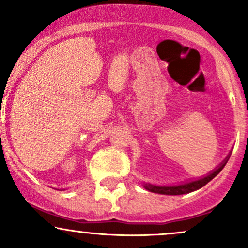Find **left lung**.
Returning <instances> with one entry per match:
<instances>
[{
	"label": "left lung",
	"instance_id": "left-lung-1",
	"mask_svg": "<svg viewBox=\"0 0 248 248\" xmlns=\"http://www.w3.org/2000/svg\"><path fill=\"white\" fill-rule=\"evenodd\" d=\"M231 154L227 155V157L221 162L217 168L212 170L211 172H209L207 175L203 176V177H199L197 179H191V181L183 182V183L179 184H172V186H157V184H152V183H143L144 189L148 191L154 192V193H160V195H169V196H176V195H184V193H190L192 191L203 187L205 184L209 183L211 179H213L219 172L223 170L225 164L229 161Z\"/></svg>",
	"mask_w": 248,
	"mask_h": 248
}]
</instances>
